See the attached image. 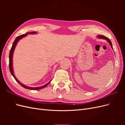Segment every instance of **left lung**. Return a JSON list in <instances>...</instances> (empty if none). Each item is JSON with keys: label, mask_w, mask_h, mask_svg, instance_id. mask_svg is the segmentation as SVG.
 Here are the masks:
<instances>
[{"label": "left lung", "mask_w": 125, "mask_h": 125, "mask_svg": "<svg viewBox=\"0 0 125 125\" xmlns=\"http://www.w3.org/2000/svg\"><path fill=\"white\" fill-rule=\"evenodd\" d=\"M97 37H98V38H99V39H104V40H106V41L108 42V43H109V44H110L111 47L112 48V49L113 50V46H112V44L111 41V40H109L108 38H107V37H105V36H103V35H98V36H97Z\"/></svg>", "instance_id": "8db88e82"}]
</instances>
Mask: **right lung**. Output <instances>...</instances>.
<instances>
[{
	"label": "right lung",
	"instance_id": "1",
	"mask_svg": "<svg viewBox=\"0 0 125 125\" xmlns=\"http://www.w3.org/2000/svg\"><path fill=\"white\" fill-rule=\"evenodd\" d=\"M36 33V32H29V33H26V34H22L20 36H19L18 37H16V39H15L14 42L12 44V47H11V50L10 51V52H9V70H10V71L11 73V74H12V76L14 77V78L15 79V80H16L22 86H23V88H25V89H29V90H40V89H43L44 88H45V87H46L49 83H50L51 81L50 82H48L47 84H45L43 86H39V87H30V86H26L24 84H23L22 83H21L18 80V79L16 78V77L15 76V75L14 74V73H13V67H12V57H13V52L14 51V49H15V47H16V45L18 43V42H19V41L20 40H21V39L23 38V37L26 36V35H27L28 34H35Z\"/></svg>",
	"mask_w": 125,
	"mask_h": 125
}]
</instances>
